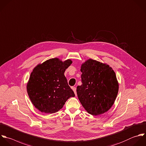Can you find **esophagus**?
<instances>
[{
  "mask_svg": "<svg viewBox=\"0 0 146 146\" xmlns=\"http://www.w3.org/2000/svg\"><path fill=\"white\" fill-rule=\"evenodd\" d=\"M72 89H73V92H74V94H75V95H76V96H77V92H76V87H72Z\"/></svg>",
  "mask_w": 146,
  "mask_h": 146,
  "instance_id": "1",
  "label": "esophagus"
}]
</instances>
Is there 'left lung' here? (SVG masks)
<instances>
[{"label": "left lung", "mask_w": 146, "mask_h": 146, "mask_svg": "<svg viewBox=\"0 0 146 146\" xmlns=\"http://www.w3.org/2000/svg\"><path fill=\"white\" fill-rule=\"evenodd\" d=\"M82 85L77 87L78 98L88 113L98 115L108 111L117 98L119 85L109 65L89 59L81 67Z\"/></svg>", "instance_id": "left-lung-1"}]
</instances>
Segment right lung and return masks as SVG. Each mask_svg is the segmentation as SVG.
<instances>
[{
    "label": "right lung",
    "instance_id": "1",
    "mask_svg": "<svg viewBox=\"0 0 146 146\" xmlns=\"http://www.w3.org/2000/svg\"><path fill=\"white\" fill-rule=\"evenodd\" d=\"M72 61L51 58L36 66L27 86L28 96L35 107L45 113H54L75 94L64 76Z\"/></svg>",
    "mask_w": 146,
    "mask_h": 146
}]
</instances>
